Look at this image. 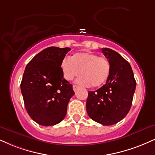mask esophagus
<instances>
[{
	"instance_id": "esophagus-1",
	"label": "esophagus",
	"mask_w": 155,
	"mask_h": 155,
	"mask_svg": "<svg viewBox=\"0 0 155 155\" xmlns=\"http://www.w3.org/2000/svg\"><path fill=\"white\" fill-rule=\"evenodd\" d=\"M72 88H73L74 91H76L78 88H79V86H78V85H73V86H72Z\"/></svg>"
}]
</instances>
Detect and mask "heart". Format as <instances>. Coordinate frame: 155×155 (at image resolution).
Masks as SVG:
<instances>
[{
    "instance_id": "heart-1",
    "label": "heart",
    "mask_w": 155,
    "mask_h": 155,
    "mask_svg": "<svg viewBox=\"0 0 155 155\" xmlns=\"http://www.w3.org/2000/svg\"><path fill=\"white\" fill-rule=\"evenodd\" d=\"M63 76L72 81L81 74L78 82L83 85L99 87L106 83L110 75V64L105 57L91 52H78L64 58L61 62Z\"/></svg>"
}]
</instances>
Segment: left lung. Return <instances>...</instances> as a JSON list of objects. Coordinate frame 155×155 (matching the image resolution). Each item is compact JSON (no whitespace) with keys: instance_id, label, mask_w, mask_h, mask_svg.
I'll return each mask as SVG.
<instances>
[{"instance_id":"8db88e82","label":"left lung","mask_w":155,"mask_h":155,"mask_svg":"<svg viewBox=\"0 0 155 155\" xmlns=\"http://www.w3.org/2000/svg\"><path fill=\"white\" fill-rule=\"evenodd\" d=\"M102 52L110 64V75L101 88L89 91L86 110L93 121L110 126L129 113L137 83L130 64L121 54L109 48H103Z\"/></svg>"}]
</instances>
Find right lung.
Segmentation results:
<instances>
[{
	"instance_id": "add662e5",
	"label": "right lung",
	"mask_w": 155,
	"mask_h": 155,
	"mask_svg": "<svg viewBox=\"0 0 155 155\" xmlns=\"http://www.w3.org/2000/svg\"><path fill=\"white\" fill-rule=\"evenodd\" d=\"M70 48L47 47L28 63L21 83L26 111L39 125L49 127L64 119L72 85L63 78L61 62Z\"/></svg>"
}]
</instances>
